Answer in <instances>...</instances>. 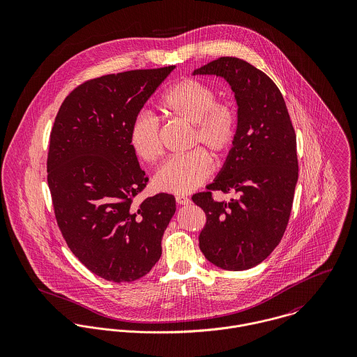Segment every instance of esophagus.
Returning <instances> with one entry per match:
<instances>
[{
    "instance_id": "obj_1",
    "label": "esophagus",
    "mask_w": 357,
    "mask_h": 357,
    "mask_svg": "<svg viewBox=\"0 0 357 357\" xmlns=\"http://www.w3.org/2000/svg\"><path fill=\"white\" fill-rule=\"evenodd\" d=\"M176 202L178 204H181V206H183V204L185 206V204H191V199H190L188 197H184V195H177V197H176Z\"/></svg>"
}]
</instances>
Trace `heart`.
<instances>
[{
	"label": "heart",
	"mask_w": 357,
	"mask_h": 357,
	"mask_svg": "<svg viewBox=\"0 0 357 357\" xmlns=\"http://www.w3.org/2000/svg\"><path fill=\"white\" fill-rule=\"evenodd\" d=\"M160 111L170 118L192 126L191 147L198 144L214 155L227 153L236 136L238 118L231 102H217L214 89L195 78L172 85L163 95ZM129 144L142 160L153 163L162 153L158 119L139 114L130 126ZM211 172V160L202 150L166 160L155 173L153 184L170 194H188L198 188Z\"/></svg>",
	"instance_id": "obj_1"
}]
</instances>
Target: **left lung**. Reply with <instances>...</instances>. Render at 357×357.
Masks as SVG:
<instances>
[{
	"instance_id": "1",
	"label": "left lung",
	"mask_w": 357,
	"mask_h": 357,
	"mask_svg": "<svg viewBox=\"0 0 357 357\" xmlns=\"http://www.w3.org/2000/svg\"><path fill=\"white\" fill-rule=\"evenodd\" d=\"M192 75L222 78L238 105L232 149L207 185L238 198L215 202L208 191L192 197L207 218L199 248L215 266L245 271L271 255L286 231L298 180L296 132L280 91L250 63L220 57Z\"/></svg>"
}]
</instances>
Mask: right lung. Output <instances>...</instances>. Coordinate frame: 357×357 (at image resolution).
<instances>
[{
	"label": "right lung",
	"instance_id": "obj_1",
	"mask_svg": "<svg viewBox=\"0 0 357 357\" xmlns=\"http://www.w3.org/2000/svg\"><path fill=\"white\" fill-rule=\"evenodd\" d=\"M174 68L91 79L64 99L52 128L48 184L59 228L74 255L109 282L153 269L176 213L170 194L133 202L149 178L129 144L133 119Z\"/></svg>",
	"mask_w": 357,
	"mask_h": 357
}]
</instances>
